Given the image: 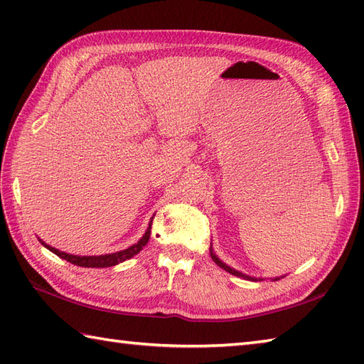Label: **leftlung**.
<instances>
[{
    "instance_id": "left-lung-1",
    "label": "left lung",
    "mask_w": 364,
    "mask_h": 364,
    "mask_svg": "<svg viewBox=\"0 0 364 364\" xmlns=\"http://www.w3.org/2000/svg\"><path fill=\"white\" fill-rule=\"evenodd\" d=\"M211 258H213V261L215 262V264H218L219 267H222L223 270H227V272H230L231 275H236V277H244V278H247V280H257V278H253V277H249V275H245V274H242V272H239V270H236V269H233V267H230V266H227L225 262H222L218 257H215V253L213 252V247H211ZM261 280V278H259ZM275 280H280V278H275Z\"/></svg>"
}]
</instances>
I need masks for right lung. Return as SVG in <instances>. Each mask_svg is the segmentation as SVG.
I'll return each instance as SVG.
<instances>
[{
    "instance_id": "obj_1",
    "label": "right lung",
    "mask_w": 364,
    "mask_h": 364,
    "mask_svg": "<svg viewBox=\"0 0 364 364\" xmlns=\"http://www.w3.org/2000/svg\"><path fill=\"white\" fill-rule=\"evenodd\" d=\"M151 223H153V219L150 220L149 228H146L145 235L141 239H139L136 244L128 247V249L120 250V252H115V253L98 255V257H78V255H70V253H65V252H60L58 249H54V247H51L48 244H45L43 241H41V239H38V241H41L42 245H45L50 252H53L54 255H58L59 258H63V259H65L68 262H72V264L81 266V267H111V266L119 264V262H123V261H127L129 258H133L134 255H137L139 252L142 250V247H145L146 242H149V239H150Z\"/></svg>"
}]
</instances>
